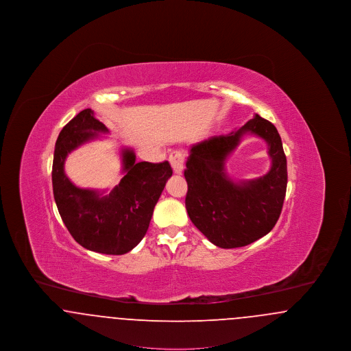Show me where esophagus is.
I'll list each match as a JSON object with an SVG mask.
<instances>
[{
  "label": "esophagus",
  "instance_id": "34e87169",
  "mask_svg": "<svg viewBox=\"0 0 351 351\" xmlns=\"http://www.w3.org/2000/svg\"><path fill=\"white\" fill-rule=\"evenodd\" d=\"M184 162H185V158H184L183 154L180 151H173L171 152L169 155V163L173 168V172L180 175L184 171Z\"/></svg>",
  "mask_w": 351,
  "mask_h": 351
}]
</instances>
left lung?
Here are the masks:
<instances>
[{
    "label": "left lung",
    "instance_id": "8db88e82",
    "mask_svg": "<svg viewBox=\"0 0 351 351\" xmlns=\"http://www.w3.org/2000/svg\"><path fill=\"white\" fill-rule=\"evenodd\" d=\"M246 132L268 142L271 168L265 177L235 184L227 176L224 162ZM184 176L185 208L201 233L222 249L250 245L269 233L282 213L287 191L282 138L269 121L255 114L238 130L193 145Z\"/></svg>",
    "mask_w": 351,
    "mask_h": 351
}]
</instances>
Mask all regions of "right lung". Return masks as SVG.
I'll use <instances>...</instances> for the list:
<instances>
[{
  "instance_id": "right-lung-1",
  "label": "right lung",
  "mask_w": 351,
  "mask_h": 351,
  "mask_svg": "<svg viewBox=\"0 0 351 351\" xmlns=\"http://www.w3.org/2000/svg\"><path fill=\"white\" fill-rule=\"evenodd\" d=\"M108 132L92 109H84L68 122L55 145L52 189L59 215L79 245L101 254L122 255L145 237L172 168L168 162L135 163L134 151L123 149L125 176L109 195L76 186L64 172L68 154Z\"/></svg>"
}]
</instances>
